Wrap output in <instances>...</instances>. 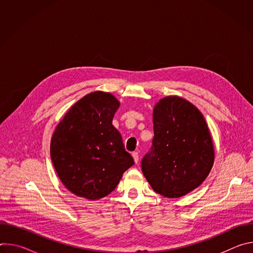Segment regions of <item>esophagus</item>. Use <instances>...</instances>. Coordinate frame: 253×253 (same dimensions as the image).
<instances>
[{"label":"esophagus","instance_id":"1","mask_svg":"<svg viewBox=\"0 0 253 253\" xmlns=\"http://www.w3.org/2000/svg\"><path fill=\"white\" fill-rule=\"evenodd\" d=\"M132 156H133V159H134L135 163H138V161H139V155H138V152H133V153H132Z\"/></svg>","mask_w":253,"mask_h":253}]
</instances>
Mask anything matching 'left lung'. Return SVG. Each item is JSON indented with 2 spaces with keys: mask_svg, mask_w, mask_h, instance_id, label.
Wrapping results in <instances>:
<instances>
[{
  "mask_svg": "<svg viewBox=\"0 0 253 253\" xmlns=\"http://www.w3.org/2000/svg\"><path fill=\"white\" fill-rule=\"evenodd\" d=\"M154 137L141 168L153 190L168 198L181 197L198 187L214 161L206 121L190 102L176 96L157 103Z\"/></svg>",
  "mask_w": 253,
  "mask_h": 253,
  "instance_id": "1",
  "label": "left lung"
}]
</instances>
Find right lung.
<instances>
[{
	"label": "right lung",
	"instance_id": "right-lung-1",
	"mask_svg": "<svg viewBox=\"0 0 253 253\" xmlns=\"http://www.w3.org/2000/svg\"><path fill=\"white\" fill-rule=\"evenodd\" d=\"M118 107L109 93L88 94L71 107L53 134V165L63 184L78 196L94 200L110 194L134 164L112 125Z\"/></svg>",
	"mask_w": 253,
	"mask_h": 253
}]
</instances>
